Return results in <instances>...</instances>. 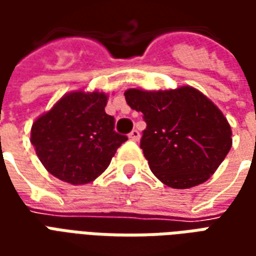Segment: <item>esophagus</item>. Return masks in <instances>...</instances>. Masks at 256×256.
Wrapping results in <instances>:
<instances>
[{
	"label": "esophagus",
	"instance_id": "34e87169",
	"mask_svg": "<svg viewBox=\"0 0 256 256\" xmlns=\"http://www.w3.org/2000/svg\"><path fill=\"white\" fill-rule=\"evenodd\" d=\"M128 138L133 140V141H138V140H140V132H138V130H137V128L132 130V133L128 134Z\"/></svg>",
	"mask_w": 256,
	"mask_h": 256
}]
</instances>
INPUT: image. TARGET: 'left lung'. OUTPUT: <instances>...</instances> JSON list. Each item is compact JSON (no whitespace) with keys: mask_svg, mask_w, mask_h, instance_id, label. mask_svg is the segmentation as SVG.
I'll list each match as a JSON object with an SVG mask.
<instances>
[{"mask_svg":"<svg viewBox=\"0 0 256 256\" xmlns=\"http://www.w3.org/2000/svg\"><path fill=\"white\" fill-rule=\"evenodd\" d=\"M132 110L142 112L146 128L140 146L162 182L188 189L207 181L232 148L224 114L190 86L176 90L124 92Z\"/></svg>","mask_w":256,"mask_h":256,"instance_id":"left-lung-1","label":"left lung"}]
</instances>
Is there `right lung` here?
I'll use <instances>...</instances> for the list:
<instances>
[{
    "label": "right lung",
    "instance_id": "obj_1",
    "mask_svg": "<svg viewBox=\"0 0 256 256\" xmlns=\"http://www.w3.org/2000/svg\"><path fill=\"white\" fill-rule=\"evenodd\" d=\"M104 93H68L32 123L31 144L48 172L62 181L84 185L106 172L128 140L106 114Z\"/></svg>",
    "mask_w": 256,
    "mask_h": 256
}]
</instances>
